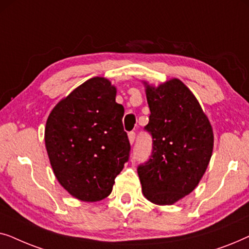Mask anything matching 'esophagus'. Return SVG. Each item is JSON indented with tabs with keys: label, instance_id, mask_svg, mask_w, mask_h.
I'll return each mask as SVG.
<instances>
[{
	"label": "esophagus",
	"instance_id": "34e87169",
	"mask_svg": "<svg viewBox=\"0 0 249 249\" xmlns=\"http://www.w3.org/2000/svg\"><path fill=\"white\" fill-rule=\"evenodd\" d=\"M128 137H129V142H130V144H134L135 139H136V132L135 131H130L128 134Z\"/></svg>",
	"mask_w": 249,
	"mask_h": 249
}]
</instances>
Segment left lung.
<instances>
[{
    "mask_svg": "<svg viewBox=\"0 0 249 249\" xmlns=\"http://www.w3.org/2000/svg\"><path fill=\"white\" fill-rule=\"evenodd\" d=\"M152 153L137 172L146 198L170 205L192 193L206 171L213 131L196 97L179 79L146 87Z\"/></svg>",
    "mask_w": 249,
    "mask_h": 249,
    "instance_id": "1",
    "label": "left lung"
}]
</instances>
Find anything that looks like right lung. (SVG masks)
Returning a JSON list of instances; mask_svg holds the SVG:
<instances>
[{
  "instance_id": "obj_1",
  "label": "right lung",
  "mask_w": 249,
  "mask_h": 249,
  "mask_svg": "<svg viewBox=\"0 0 249 249\" xmlns=\"http://www.w3.org/2000/svg\"><path fill=\"white\" fill-rule=\"evenodd\" d=\"M115 88L96 77L76 88L49 115L45 145L59 182L84 202L110 195L130 156Z\"/></svg>"
}]
</instances>
